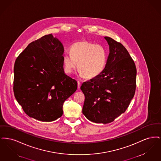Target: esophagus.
<instances>
[{
  "label": "esophagus",
  "instance_id": "obj_1",
  "mask_svg": "<svg viewBox=\"0 0 161 161\" xmlns=\"http://www.w3.org/2000/svg\"><path fill=\"white\" fill-rule=\"evenodd\" d=\"M77 83H78V89H80V86H81V83L80 81H77Z\"/></svg>",
  "mask_w": 161,
  "mask_h": 161
}]
</instances>
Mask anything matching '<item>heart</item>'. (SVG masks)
I'll list each match as a JSON object with an SVG mask.
<instances>
[{
    "label": "heart",
    "mask_w": 161,
    "mask_h": 161,
    "mask_svg": "<svg viewBox=\"0 0 161 161\" xmlns=\"http://www.w3.org/2000/svg\"><path fill=\"white\" fill-rule=\"evenodd\" d=\"M70 54L64 55V70L70 74L77 68L86 78L98 77L103 72L107 63V51L101 45L81 41L70 47Z\"/></svg>",
    "instance_id": "1"
}]
</instances>
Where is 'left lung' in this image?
Masks as SVG:
<instances>
[{"label":"left lung","mask_w":161,"mask_h":161,"mask_svg":"<svg viewBox=\"0 0 161 161\" xmlns=\"http://www.w3.org/2000/svg\"><path fill=\"white\" fill-rule=\"evenodd\" d=\"M110 53L106 67L98 75L84 82L83 114L89 121L107 124L125 112L134 97L136 68L125 47L104 37Z\"/></svg>","instance_id":"obj_1"}]
</instances>
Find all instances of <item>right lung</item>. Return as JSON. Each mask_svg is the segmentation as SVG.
<instances>
[{"mask_svg": "<svg viewBox=\"0 0 161 161\" xmlns=\"http://www.w3.org/2000/svg\"><path fill=\"white\" fill-rule=\"evenodd\" d=\"M64 47L53 34L28 45L14 67V93L30 117L43 122L63 115L64 102L77 89V82L65 74Z\"/></svg>", "mask_w": 161, "mask_h": 161, "instance_id": "obj_1", "label": "right lung"}]
</instances>
